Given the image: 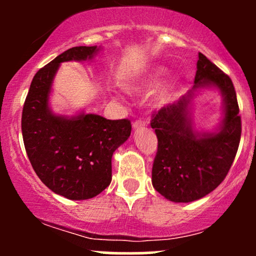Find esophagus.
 <instances>
[{
  "instance_id": "34e87169",
  "label": "esophagus",
  "mask_w": 256,
  "mask_h": 256,
  "mask_svg": "<svg viewBox=\"0 0 256 256\" xmlns=\"http://www.w3.org/2000/svg\"><path fill=\"white\" fill-rule=\"evenodd\" d=\"M146 120H143V119H137L136 122H134V124H132L134 128H143V126H146Z\"/></svg>"
}]
</instances>
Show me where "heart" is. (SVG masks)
<instances>
[{
    "mask_svg": "<svg viewBox=\"0 0 256 256\" xmlns=\"http://www.w3.org/2000/svg\"><path fill=\"white\" fill-rule=\"evenodd\" d=\"M166 74V71L165 70H155V71H152L150 74L148 76L144 79V82H143V86L144 88H152L154 86V85L158 84L161 82V79L165 77ZM174 90H176V83L174 82H171V83H168L166 85L165 88H164L162 91H161L160 96H158V101L160 102H167L170 101L173 98V94H174Z\"/></svg>",
    "mask_w": 256,
    "mask_h": 256,
    "instance_id": "obj_1",
    "label": "heart"
}]
</instances>
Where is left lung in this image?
<instances>
[{"instance_id":"1","label":"left lung","mask_w":256,"mask_h":256,"mask_svg":"<svg viewBox=\"0 0 256 256\" xmlns=\"http://www.w3.org/2000/svg\"><path fill=\"white\" fill-rule=\"evenodd\" d=\"M214 85L224 96L225 116L218 134L192 131L188 107L192 91L176 104L152 114L158 137V152L152 183L158 192L173 202H192L213 192L230 171L238 150L242 122L231 78L198 52L196 88Z\"/></svg>"}]
</instances>
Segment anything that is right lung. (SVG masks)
Masks as SVG:
<instances>
[{
    "label": "right lung",
    "mask_w": 256,
    "mask_h": 256,
    "mask_svg": "<svg viewBox=\"0 0 256 256\" xmlns=\"http://www.w3.org/2000/svg\"><path fill=\"white\" fill-rule=\"evenodd\" d=\"M98 46H73L34 74L22 116L24 146L38 178L52 192L70 200H88L112 180V156L131 134L128 119L96 114L67 119L48 107L52 79L64 61L91 58Z\"/></svg>",
    "instance_id": "add662e5"
}]
</instances>
